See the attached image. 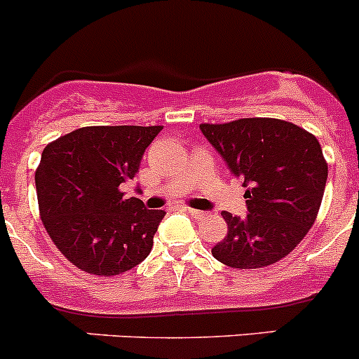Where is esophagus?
I'll list each match as a JSON object with an SVG mask.
<instances>
[{
    "instance_id": "obj_1",
    "label": "esophagus",
    "mask_w": 359,
    "mask_h": 359,
    "mask_svg": "<svg viewBox=\"0 0 359 359\" xmlns=\"http://www.w3.org/2000/svg\"><path fill=\"white\" fill-rule=\"evenodd\" d=\"M184 210H186L187 214H189V215H193L194 219H201V217H205V212L196 210V208H189V207H186V208H184Z\"/></svg>"
}]
</instances>
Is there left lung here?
<instances>
[{
    "mask_svg": "<svg viewBox=\"0 0 359 359\" xmlns=\"http://www.w3.org/2000/svg\"><path fill=\"white\" fill-rule=\"evenodd\" d=\"M201 133L247 187L245 217L222 212L228 235L212 249L231 268H261L291 252L312 228L328 165L318 138L280 119L201 124Z\"/></svg>",
    "mask_w": 359,
    "mask_h": 359,
    "instance_id": "8db88e82",
    "label": "left lung"
}]
</instances>
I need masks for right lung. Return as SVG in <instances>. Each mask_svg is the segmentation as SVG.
<instances>
[{
	"label": "right lung",
	"mask_w": 359,
	"mask_h": 359,
	"mask_svg": "<svg viewBox=\"0 0 359 359\" xmlns=\"http://www.w3.org/2000/svg\"><path fill=\"white\" fill-rule=\"evenodd\" d=\"M161 126H87L41 152L34 173L41 222L52 242L87 273L110 277L149 256L165 210L124 198Z\"/></svg>",
	"instance_id": "obj_1"
}]
</instances>
